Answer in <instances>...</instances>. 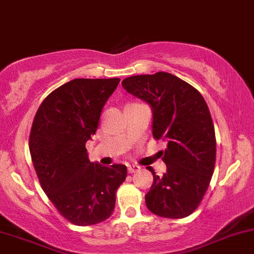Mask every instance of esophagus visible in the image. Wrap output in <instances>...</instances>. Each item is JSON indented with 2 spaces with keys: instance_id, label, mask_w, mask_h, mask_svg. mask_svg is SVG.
Returning a JSON list of instances; mask_svg holds the SVG:
<instances>
[{
  "instance_id": "obj_1",
  "label": "esophagus",
  "mask_w": 254,
  "mask_h": 254,
  "mask_svg": "<svg viewBox=\"0 0 254 254\" xmlns=\"http://www.w3.org/2000/svg\"><path fill=\"white\" fill-rule=\"evenodd\" d=\"M138 170H140V166H137V165H129V166H127V171H129L130 174H135V172H137Z\"/></svg>"
}]
</instances>
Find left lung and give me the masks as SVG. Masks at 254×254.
<instances>
[{"instance_id": "left-lung-1", "label": "left lung", "mask_w": 254, "mask_h": 254, "mask_svg": "<svg viewBox=\"0 0 254 254\" xmlns=\"http://www.w3.org/2000/svg\"><path fill=\"white\" fill-rule=\"evenodd\" d=\"M122 85L148 102L153 137L168 142L161 152L166 174L159 177L147 168L153 174L147 207L164 218H185L201 202L216 164V135L207 104L194 86L168 72L127 77Z\"/></svg>"}]
</instances>
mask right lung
Wrapping results in <instances>:
<instances>
[{
    "mask_svg": "<svg viewBox=\"0 0 254 254\" xmlns=\"http://www.w3.org/2000/svg\"><path fill=\"white\" fill-rule=\"evenodd\" d=\"M119 78H78L55 89L33 118L30 154L42 189L64 218L93 225L110 218L127 166H101L88 158L85 143Z\"/></svg>",
    "mask_w": 254,
    "mask_h": 254,
    "instance_id": "add662e5",
    "label": "right lung"
}]
</instances>
